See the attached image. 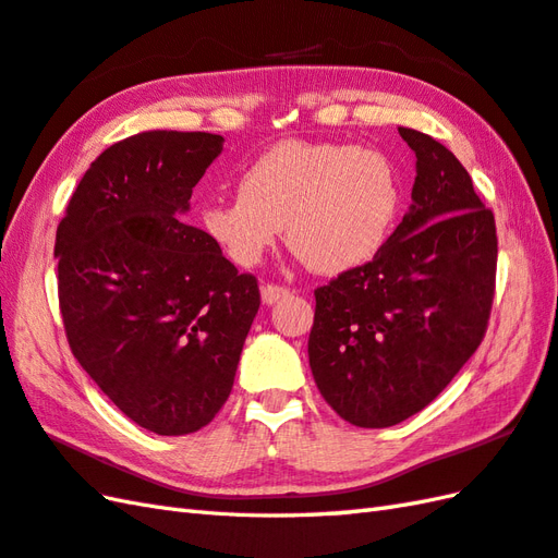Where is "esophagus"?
<instances>
[{
    "label": "esophagus",
    "mask_w": 558,
    "mask_h": 558,
    "mask_svg": "<svg viewBox=\"0 0 558 558\" xmlns=\"http://www.w3.org/2000/svg\"><path fill=\"white\" fill-rule=\"evenodd\" d=\"M290 294L288 288H282V284H276V282H264L262 284V300L264 304H276L280 300H284V296Z\"/></svg>",
    "instance_id": "1"
}]
</instances>
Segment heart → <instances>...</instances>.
<instances>
[{
	"label": "heart",
	"mask_w": 558,
	"mask_h": 558,
	"mask_svg": "<svg viewBox=\"0 0 558 558\" xmlns=\"http://www.w3.org/2000/svg\"><path fill=\"white\" fill-rule=\"evenodd\" d=\"M392 159L340 142H280L240 175V194L202 211L209 238L238 266H256L282 226L296 256L340 276L383 250L399 211Z\"/></svg>",
	"instance_id": "b5f03b06"
}]
</instances>
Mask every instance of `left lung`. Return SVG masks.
I'll return each instance as SVG.
<instances>
[{
    "label": "left lung",
    "instance_id": "1",
    "mask_svg": "<svg viewBox=\"0 0 558 558\" xmlns=\"http://www.w3.org/2000/svg\"><path fill=\"white\" fill-rule=\"evenodd\" d=\"M399 135L416 154L409 214L368 264L314 292L308 366L359 427L430 404L481 347L495 300V216L445 145L413 128Z\"/></svg>",
    "mask_w": 558,
    "mask_h": 558
}]
</instances>
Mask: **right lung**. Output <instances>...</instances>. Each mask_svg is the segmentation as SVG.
I'll list each match as a JSON object with an SVG mask.
<instances>
[{"instance_id":"1","label":"right lung","mask_w":558,"mask_h":558,"mask_svg":"<svg viewBox=\"0 0 558 558\" xmlns=\"http://www.w3.org/2000/svg\"><path fill=\"white\" fill-rule=\"evenodd\" d=\"M223 151L211 133L147 131L89 163L57 228L59 308L77 359L128 418L157 435L211 423L262 304L252 274L183 223Z\"/></svg>"}]
</instances>
